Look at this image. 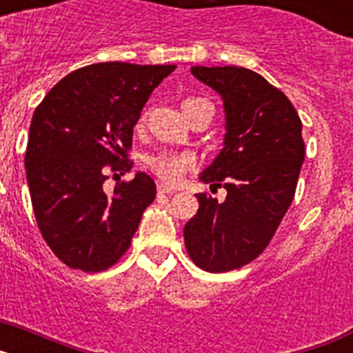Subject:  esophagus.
<instances>
[{
    "label": "esophagus",
    "instance_id": "obj_1",
    "mask_svg": "<svg viewBox=\"0 0 353 353\" xmlns=\"http://www.w3.org/2000/svg\"><path fill=\"white\" fill-rule=\"evenodd\" d=\"M157 192L159 194H173V189H171L170 185H166V183H159L157 185Z\"/></svg>",
    "mask_w": 353,
    "mask_h": 353
}]
</instances>
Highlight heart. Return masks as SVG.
<instances>
[{
    "label": "heart",
    "instance_id": "1",
    "mask_svg": "<svg viewBox=\"0 0 353 353\" xmlns=\"http://www.w3.org/2000/svg\"><path fill=\"white\" fill-rule=\"evenodd\" d=\"M196 101H201V99H187L185 102ZM194 157L191 154H185V152H164V154L148 159L150 170L170 183L182 182L185 179V174L194 168Z\"/></svg>",
    "mask_w": 353,
    "mask_h": 353
}]
</instances>
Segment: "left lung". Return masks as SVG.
<instances>
[{"instance_id":"1","label":"left lung","mask_w":353,"mask_h":353,"mask_svg":"<svg viewBox=\"0 0 353 353\" xmlns=\"http://www.w3.org/2000/svg\"><path fill=\"white\" fill-rule=\"evenodd\" d=\"M223 97L224 148L199 180L224 185L226 199L196 194L198 214L183 228L191 260L230 272L256 260L292 205L304 162L302 121L288 97L244 67H192Z\"/></svg>"}]
</instances>
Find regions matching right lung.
Wrapping results in <instances>:
<instances>
[{
    "label": "right lung",
    "instance_id": "obj_1",
    "mask_svg": "<svg viewBox=\"0 0 353 353\" xmlns=\"http://www.w3.org/2000/svg\"><path fill=\"white\" fill-rule=\"evenodd\" d=\"M174 65L93 63L70 72L37 105L28 134L26 179L37 224L70 269L101 272L130 248L157 187L146 173L102 189L109 171L132 170L134 125Z\"/></svg>",
    "mask_w": 353,
    "mask_h": 353
}]
</instances>
